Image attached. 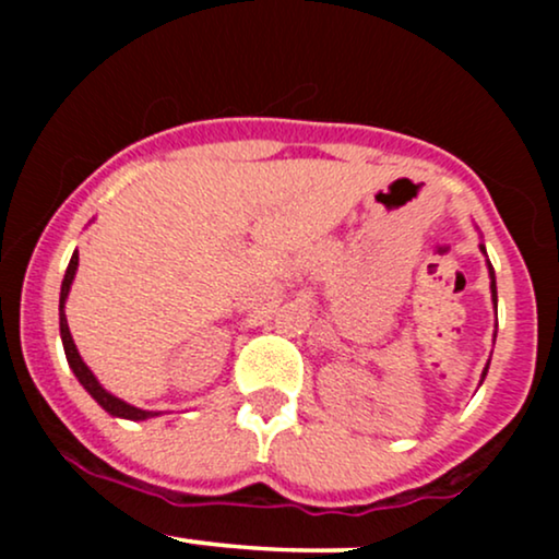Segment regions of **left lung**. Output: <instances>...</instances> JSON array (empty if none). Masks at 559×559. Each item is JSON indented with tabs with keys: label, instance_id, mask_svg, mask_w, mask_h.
Wrapping results in <instances>:
<instances>
[{
	"label": "left lung",
	"instance_id": "1",
	"mask_svg": "<svg viewBox=\"0 0 559 559\" xmlns=\"http://www.w3.org/2000/svg\"><path fill=\"white\" fill-rule=\"evenodd\" d=\"M489 275H491V297H493V305H497V284H493V267L491 265H489ZM486 370H489V365H486ZM486 370H484V376H486Z\"/></svg>",
	"mask_w": 559,
	"mask_h": 559
}]
</instances>
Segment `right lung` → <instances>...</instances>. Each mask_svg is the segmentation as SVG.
I'll use <instances>...</instances> for the list:
<instances>
[{
  "instance_id": "1",
  "label": "right lung",
  "mask_w": 559,
  "mask_h": 559,
  "mask_svg": "<svg viewBox=\"0 0 559 559\" xmlns=\"http://www.w3.org/2000/svg\"><path fill=\"white\" fill-rule=\"evenodd\" d=\"M75 267H79V252H73V258H70V265H68L66 278H62V288H60V336H62V346H66V357H68L70 368H73L75 378H79V381L83 383V389H86L88 394H92L94 400L107 409V413L115 415V418H128V420H146V418H152V415H157V413H146V409L133 407V404L118 400V396H112L110 391L102 389L99 381H96L92 370L86 368V362L81 360L79 349H75V344H73V336H70L68 318H66V299H68L70 284H73Z\"/></svg>"
}]
</instances>
